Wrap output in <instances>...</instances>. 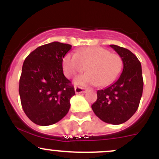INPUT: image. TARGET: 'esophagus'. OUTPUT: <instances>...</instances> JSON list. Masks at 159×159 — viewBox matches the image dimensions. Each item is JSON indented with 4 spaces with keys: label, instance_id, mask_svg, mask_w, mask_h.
Segmentation results:
<instances>
[{
    "label": "esophagus",
    "instance_id": "1",
    "mask_svg": "<svg viewBox=\"0 0 159 159\" xmlns=\"http://www.w3.org/2000/svg\"><path fill=\"white\" fill-rule=\"evenodd\" d=\"M75 91L76 94H81V93H85L87 91V89L81 87H75Z\"/></svg>",
    "mask_w": 159,
    "mask_h": 159
}]
</instances>
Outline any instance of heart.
Returning <instances> with one entry per match:
<instances>
[{"instance_id": "1", "label": "heart", "mask_w": 159, "mask_h": 159, "mask_svg": "<svg viewBox=\"0 0 159 159\" xmlns=\"http://www.w3.org/2000/svg\"><path fill=\"white\" fill-rule=\"evenodd\" d=\"M62 66L64 73L69 78H75L87 68V73L75 80L78 85L106 87L119 78L123 70V61L121 56L109 50L91 47L78 50L75 54H66Z\"/></svg>"}]
</instances>
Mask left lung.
<instances>
[{
  "label": "left lung",
  "instance_id": "obj_1",
  "mask_svg": "<svg viewBox=\"0 0 159 159\" xmlns=\"http://www.w3.org/2000/svg\"><path fill=\"white\" fill-rule=\"evenodd\" d=\"M110 47L122 59V73L114 84L97 91V101L91 108L102 121L120 125L127 121L139 108L143 91L142 65L129 50L115 44Z\"/></svg>",
  "mask_w": 159,
  "mask_h": 159
}]
</instances>
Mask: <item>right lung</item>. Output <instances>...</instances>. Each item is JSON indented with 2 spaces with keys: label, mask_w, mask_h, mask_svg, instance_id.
Wrapping results in <instances>:
<instances>
[{
  "label": "right lung",
  "mask_w": 159,
  "mask_h": 159,
  "mask_svg": "<svg viewBox=\"0 0 159 159\" xmlns=\"http://www.w3.org/2000/svg\"><path fill=\"white\" fill-rule=\"evenodd\" d=\"M70 49V44L54 41L37 48L24 61L19 94L24 111L36 125L55 124L69 111L75 92L62 62Z\"/></svg>",
  "instance_id": "add662e5"
}]
</instances>
